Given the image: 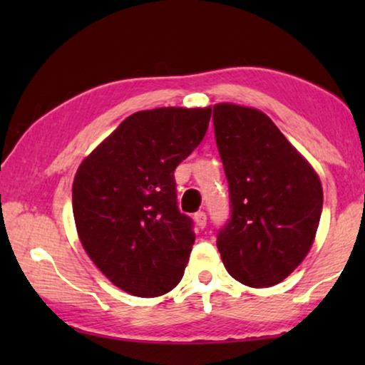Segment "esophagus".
<instances>
[{
	"label": "esophagus",
	"instance_id": "esophagus-1",
	"mask_svg": "<svg viewBox=\"0 0 365 365\" xmlns=\"http://www.w3.org/2000/svg\"><path fill=\"white\" fill-rule=\"evenodd\" d=\"M194 222H196V226H197V227H201V229L206 227V222H207V216H206V212L199 211V212L194 214Z\"/></svg>",
	"mask_w": 365,
	"mask_h": 365
}]
</instances>
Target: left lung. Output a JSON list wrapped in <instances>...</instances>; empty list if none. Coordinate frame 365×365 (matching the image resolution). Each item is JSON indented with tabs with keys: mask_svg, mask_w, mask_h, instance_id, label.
Here are the masks:
<instances>
[{
	"mask_svg": "<svg viewBox=\"0 0 365 365\" xmlns=\"http://www.w3.org/2000/svg\"><path fill=\"white\" fill-rule=\"evenodd\" d=\"M212 121L231 199L217 249L234 279L271 287L311 251L322 212L321 181L259 109L221 103Z\"/></svg>",
	"mask_w": 365,
	"mask_h": 365,
	"instance_id": "left-lung-1",
	"label": "left lung"
}]
</instances>
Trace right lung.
Wrapping results in <instances>:
<instances>
[{"label": "right lung", "instance_id": "right-lung-1", "mask_svg": "<svg viewBox=\"0 0 365 365\" xmlns=\"http://www.w3.org/2000/svg\"><path fill=\"white\" fill-rule=\"evenodd\" d=\"M211 108H158L124 119L78 168L73 214L99 271L138 297L182 279L196 234L179 211L174 169L207 131Z\"/></svg>", "mask_w": 365, "mask_h": 365}]
</instances>
